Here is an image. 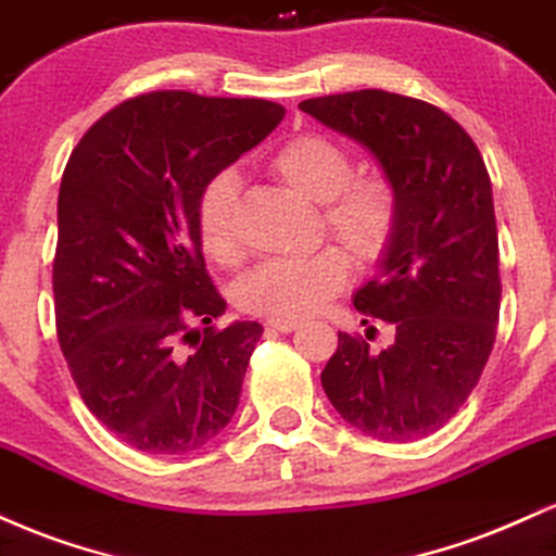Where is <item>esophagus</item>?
I'll list each match as a JSON object with an SVG mask.
<instances>
[{"label": "esophagus", "instance_id": "34e87169", "mask_svg": "<svg viewBox=\"0 0 556 556\" xmlns=\"http://www.w3.org/2000/svg\"><path fill=\"white\" fill-rule=\"evenodd\" d=\"M299 319H267V328L270 330H278V332H291L299 328Z\"/></svg>", "mask_w": 556, "mask_h": 556}]
</instances>
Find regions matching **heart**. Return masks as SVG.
Segmentation results:
<instances>
[{"mask_svg": "<svg viewBox=\"0 0 556 556\" xmlns=\"http://www.w3.org/2000/svg\"><path fill=\"white\" fill-rule=\"evenodd\" d=\"M283 187L306 202L323 205L328 233L358 265H375L388 252L397 224V200L382 176H354V155L328 135L291 137L267 161ZM239 187L231 174L207 181L198 200V233L207 257L218 265L239 260L237 215ZM349 263L338 250L312 257H273L237 283V304L250 315L302 319L315 315L349 283Z\"/></svg>", "mask_w": 556, "mask_h": 556, "instance_id": "heart-1", "label": "heart"}]
</instances>
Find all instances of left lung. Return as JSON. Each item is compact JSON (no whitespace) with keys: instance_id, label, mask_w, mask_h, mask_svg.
Segmentation results:
<instances>
[{"instance_id":"1","label":"left lung","mask_w":556,"mask_h":556,"mask_svg":"<svg viewBox=\"0 0 556 556\" xmlns=\"http://www.w3.org/2000/svg\"><path fill=\"white\" fill-rule=\"evenodd\" d=\"M362 146L397 200L393 241L354 306L395 328L369 343L338 332L325 395L351 427L382 442L434 434L458 414L492 354L500 319V247L484 159L445 111L388 90L299 103ZM367 323V319H364Z\"/></svg>"}]
</instances>
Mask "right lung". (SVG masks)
<instances>
[{"label":"right lung","mask_w":556,"mask_h":556,"mask_svg":"<svg viewBox=\"0 0 556 556\" xmlns=\"http://www.w3.org/2000/svg\"><path fill=\"white\" fill-rule=\"evenodd\" d=\"M283 114L260 98L159 90L111 109L72 150L56 205V336L85 406L124 445L192 453L239 406L263 325L215 330L226 302L205 270L198 200Z\"/></svg>","instance_id":"add662e5"}]
</instances>
